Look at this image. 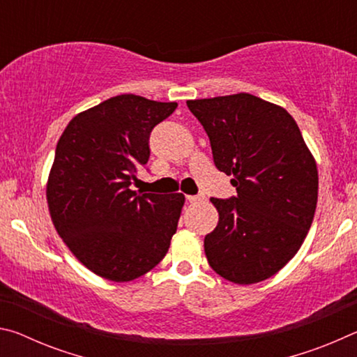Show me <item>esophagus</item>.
Listing matches in <instances>:
<instances>
[{"label": "esophagus", "instance_id": "1", "mask_svg": "<svg viewBox=\"0 0 357 357\" xmlns=\"http://www.w3.org/2000/svg\"><path fill=\"white\" fill-rule=\"evenodd\" d=\"M202 200H203L202 195H187V202H189V203H198Z\"/></svg>", "mask_w": 357, "mask_h": 357}]
</instances>
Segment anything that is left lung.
<instances>
[{"label": "left lung", "instance_id": "left-lung-1", "mask_svg": "<svg viewBox=\"0 0 357 357\" xmlns=\"http://www.w3.org/2000/svg\"><path fill=\"white\" fill-rule=\"evenodd\" d=\"M206 130L214 164L238 195L211 198L219 223L204 238L217 274L239 285L269 279L309 233L318 200L317 162L285 108L239 93L187 100Z\"/></svg>", "mask_w": 357, "mask_h": 357}]
</instances>
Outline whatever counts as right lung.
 Here are the masks:
<instances>
[{"label": "right lung", "mask_w": 357, "mask_h": 357, "mask_svg": "<svg viewBox=\"0 0 357 357\" xmlns=\"http://www.w3.org/2000/svg\"><path fill=\"white\" fill-rule=\"evenodd\" d=\"M176 102L114 96L72 118L47 181L53 225L83 266L130 282L162 261L176 233L183 193L130 190L149 159V135Z\"/></svg>", "instance_id": "right-lung-1"}]
</instances>
